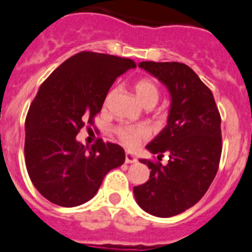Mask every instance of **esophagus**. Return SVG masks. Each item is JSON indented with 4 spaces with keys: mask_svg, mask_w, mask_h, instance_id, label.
<instances>
[{
    "mask_svg": "<svg viewBox=\"0 0 252 252\" xmlns=\"http://www.w3.org/2000/svg\"><path fill=\"white\" fill-rule=\"evenodd\" d=\"M137 161V158L133 154L130 152H126V164H132V162H136Z\"/></svg>",
    "mask_w": 252,
    "mask_h": 252,
    "instance_id": "obj_1",
    "label": "esophagus"
}]
</instances>
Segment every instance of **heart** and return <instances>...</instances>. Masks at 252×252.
Segmentation results:
<instances>
[{
  "instance_id": "obj_1",
  "label": "heart",
  "mask_w": 252,
  "mask_h": 252,
  "mask_svg": "<svg viewBox=\"0 0 252 252\" xmlns=\"http://www.w3.org/2000/svg\"><path fill=\"white\" fill-rule=\"evenodd\" d=\"M134 90H136L138 98L145 106H150V105L154 106L158 102V97H160V90H158V84L154 80L147 79V78L137 80V83L134 84ZM113 94L114 91H110L109 94H106V97H105V105L109 103ZM115 134L126 147L134 149L142 141L149 138L150 129L146 126H143V124H137V126L120 124V126H115Z\"/></svg>"
}]
</instances>
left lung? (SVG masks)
<instances>
[{
    "instance_id": "left-lung-1",
    "label": "left lung",
    "mask_w": 252,
    "mask_h": 252,
    "mask_svg": "<svg viewBox=\"0 0 252 252\" xmlns=\"http://www.w3.org/2000/svg\"><path fill=\"white\" fill-rule=\"evenodd\" d=\"M139 67L168 87L172 107L168 126L147 145L158 161L141 160L151 169L150 179L133 192L149 214L174 217L197 204L217 175L223 147L220 114L210 88L186 64L142 61ZM165 153L169 161L162 166Z\"/></svg>"
}]
</instances>
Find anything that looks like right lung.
Listing matches in <instances>:
<instances>
[{"mask_svg":"<svg viewBox=\"0 0 252 252\" xmlns=\"http://www.w3.org/2000/svg\"><path fill=\"white\" fill-rule=\"evenodd\" d=\"M132 67L130 59L82 51L39 87L25 119V165L32 183L52 204H84L126 160L119 145L98 138L88 149L77 134L94 124L110 87Z\"/></svg>","mask_w":252,"mask_h":252,"instance_id":"obj_1","label":"right lung"}]
</instances>
